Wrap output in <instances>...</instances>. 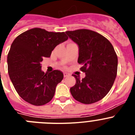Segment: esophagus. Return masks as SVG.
<instances>
[{
	"instance_id": "34e87169",
	"label": "esophagus",
	"mask_w": 135,
	"mask_h": 135,
	"mask_svg": "<svg viewBox=\"0 0 135 135\" xmlns=\"http://www.w3.org/2000/svg\"><path fill=\"white\" fill-rule=\"evenodd\" d=\"M70 74H68V73H67V72H64V77H68V76H70Z\"/></svg>"
}]
</instances>
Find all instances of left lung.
Instances as JSON below:
<instances>
[{"mask_svg":"<svg viewBox=\"0 0 135 135\" xmlns=\"http://www.w3.org/2000/svg\"><path fill=\"white\" fill-rule=\"evenodd\" d=\"M78 45V64L86 74L82 80L73 74L76 84L70 92L76 101L91 104L100 101L114 84L118 70V57L110 42L97 32L87 29L65 32Z\"/></svg>","mask_w":135,"mask_h":135,"instance_id":"left-lung-1","label":"left lung"}]
</instances>
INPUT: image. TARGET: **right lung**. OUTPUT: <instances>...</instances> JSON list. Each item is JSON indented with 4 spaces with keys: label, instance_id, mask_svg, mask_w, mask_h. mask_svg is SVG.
Segmentation results:
<instances>
[{
    "label": "right lung",
    "instance_id": "add662e5",
    "mask_svg": "<svg viewBox=\"0 0 135 135\" xmlns=\"http://www.w3.org/2000/svg\"><path fill=\"white\" fill-rule=\"evenodd\" d=\"M68 39L65 32H48L34 27L20 34L7 55L8 72L18 95L36 106L49 103L64 74L59 70L45 73L41 62L49 57L57 45Z\"/></svg>",
    "mask_w": 135,
    "mask_h": 135
}]
</instances>
